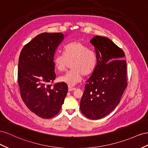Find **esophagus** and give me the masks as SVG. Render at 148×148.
<instances>
[{
	"instance_id": "34e87169",
	"label": "esophagus",
	"mask_w": 148,
	"mask_h": 148,
	"mask_svg": "<svg viewBox=\"0 0 148 148\" xmlns=\"http://www.w3.org/2000/svg\"><path fill=\"white\" fill-rule=\"evenodd\" d=\"M75 89H76L75 88H73V87H69V91H72Z\"/></svg>"
}]
</instances>
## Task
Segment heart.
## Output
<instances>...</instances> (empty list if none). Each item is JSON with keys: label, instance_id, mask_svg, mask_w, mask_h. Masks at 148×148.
<instances>
[{"label": "heart", "instance_id": "heart-1", "mask_svg": "<svg viewBox=\"0 0 148 148\" xmlns=\"http://www.w3.org/2000/svg\"><path fill=\"white\" fill-rule=\"evenodd\" d=\"M53 62L59 71H64L69 63L72 62L71 64L72 70L58 78L60 82L70 86H73L80 82L83 75L87 76L92 73L97 66V57L95 53L78 41L67 44L64 49V53H56Z\"/></svg>", "mask_w": 148, "mask_h": 148}]
</instances>
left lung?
<instances>
[{
  "mask_svg": "<svg viewBox=\"0 0 148 148\" xmlns=\"http://www.w3.org/2000/svg\"><path fill=\"white\" fill-rule=\"evenodd\" d=\"M97 66L85 86L80 110L85 116L99 119L109 114L118 104L127 87L126 62L123 50L106 37L95 36Z\"/></svg>",
  "mask_w": 148,
  "mask_h": 148,
  "instance_id": "left-lung-1",
  "label": "left lung"
}]
</instances>
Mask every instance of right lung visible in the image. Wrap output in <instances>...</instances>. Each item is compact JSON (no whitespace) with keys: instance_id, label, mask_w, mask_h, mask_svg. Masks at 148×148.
Here are the masks:
<instances>
[{"instance_id":"right-lung-1","label":"right lung","mask_w":148,"mask_h":148,"mask_svg":"<svg viewBox=\"0 0 148 148\" xmlns=\"http://www.w3.org/2000/svg\"><path fill=\"white\" fill-rule=\"evenodd\" d=\"M65 38L62 33H42L26 44L18 59V83L23 101L32 112L42 118L54 117L61 110L68 86L58 83L53 58Z\"/></svg>"}]
</instances>
